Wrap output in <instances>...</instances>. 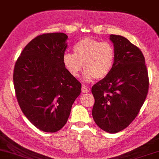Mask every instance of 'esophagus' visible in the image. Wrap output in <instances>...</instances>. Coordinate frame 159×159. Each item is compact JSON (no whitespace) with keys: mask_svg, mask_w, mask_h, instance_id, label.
<instances>
[{"mask_svg":"<svg viewBox=\"0 0 159 159\" xmlns=\"http://www.w3.org/2000/svg\"><path fill=\"white\" fill-rule=\"evenodd\" d=\"M82 93H87L89 92V89L87 88V87H85V86H82Z\"/></svg>","mask_w":159,"mask_h":159,"instance_id":"esophagus-1","label":"esophagus"}]
</instances>
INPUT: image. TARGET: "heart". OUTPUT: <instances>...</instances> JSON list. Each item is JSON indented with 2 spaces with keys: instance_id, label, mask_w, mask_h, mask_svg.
<instances>
[{
  "instance_id": "b5f03b06",
  "label": "heart",
  "mask_w": 159,
  "mask_h": 159,
  "mask_svg": "<svg viewBox=\"0 0 159 159\" xmlns=\"http://www.w3.org/2000/svg\"><path fill=\"white\" fill-rule=\"evenodd\" d=\"M73 51L66 52L63 56L64 66L72 77H78L84 67V79L91 81L95 78H105L113 67L116 52L108 42L83 38L75 44Z\"/></svg>"
}]
</instances>
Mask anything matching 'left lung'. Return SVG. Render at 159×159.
Masks as SVG:
<instances>
[{
	"mask_svg": "<svg viewBox=\"0 0 159 159\" xmlns=\"http://www.w3.org/2000/svg\"><path fill=\"white\" fill-rule=\"evenodd\" d=\"M116 57L107 76L92 87L93 117L104 131L116 133L133 122L149 89L148 72L140 49L121 35H110Z\"/></svg>",
	"mask_w": 159,
	"mask_h": 159,
	"instance_id": "obj_1",
	"label": "left lung"
}]
</instances>
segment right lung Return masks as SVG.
<instances>
[{"mask_svg":"<svg viewBox=\"0 0 159 159\" xmlns=\"http://www.w3.org/2000/svg\"><path fill=\"white\" fill-rule=\"evenodd\" d=\"M68 36L40 35L23 49L15 63L13 82L23 113L35 127L55 133L67 121L81 84L63 64Z\"/></svg>","mask_w":159,"mask_h":159,"instance_id":"right-lung-1","label":"right lung"}]
</instances>
